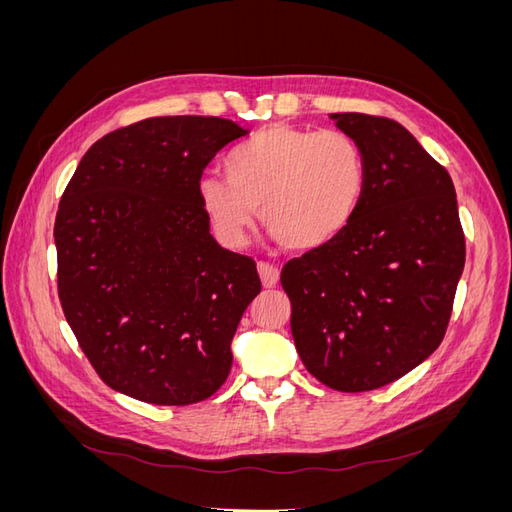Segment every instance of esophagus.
<instances>
[{"instance_id": "34e87169", "label": "esophagus", "mask_w": 512, "mask_h": 512, "mask_svg": "<svg viewBox=\"0 0 512 512\" xmlns=\"http://www.w3.org/2000/svg\"><path fill=\"white\" fill-rule=\"evenodd\" d=\"M258 275L265 288H273L277 286V282H280V269L269 265V262H258Z\"/></svg>"}]
</instances>
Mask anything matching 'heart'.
<instances>
[{
	"mask_svg": "<svg viewBox=\"0 0 512 512\" xmlns=\"http://www.w3.org/2000/svg\"><path fill=\"white\" fill-rule=\"evenodd\" d=\"M226 177L203 175L198 200L211 228L239 247L260 222L288 252L307 254L342 237L359 213L369 164L346 132L275 123L232 147Z\"/></svg>",
	"mask_w": 512,
	"mask_h": 512,
	"instance_id": "1",
	"label": "heart"
}]
</instances>
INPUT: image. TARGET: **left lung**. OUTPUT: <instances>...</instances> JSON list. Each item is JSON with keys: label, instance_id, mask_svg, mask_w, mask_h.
<instances>
[{"label": "left lung", "instance_id": "1", "mask_svg": "<svg viewBox=\"0 0 512 512\" xmlns=\"http://www.w3.org/2000/svg\"><path fill=\"white\" fill-rule=\"evenodd\" d=\"M363 147L369 185L342 237L290 260L294 346L335 391L380 389L436 350L466 265L451 175L401 123L331 113Z\"/></svg>", "mask_w": 512, "mask_h": 512}]
</instances>
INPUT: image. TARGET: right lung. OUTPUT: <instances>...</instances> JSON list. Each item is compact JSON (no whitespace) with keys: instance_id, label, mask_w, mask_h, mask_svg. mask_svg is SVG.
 Masks as SVG:
<instances>
[{"instance_id":"add662e5","label":"right lung","mask_w":512,"mask_h":512,"mask_svg":"<svg viewBox=\"0 0 512 512\" xmlns=\"http://www.w3.org/2000/svg\"><path fill=\"white\" fill-rule=\"evenodd\" d=\"M250 134L222 117H151L102 136L55 220L66 320L111 389L188 406L228 378L232 337L260 292L256 262L213 239L198 181Z\"/></svg>"}]
</instances>
